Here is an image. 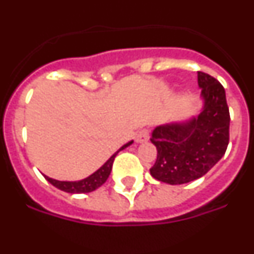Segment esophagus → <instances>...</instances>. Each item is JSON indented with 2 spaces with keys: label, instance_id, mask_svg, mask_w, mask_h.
Wrapping results in <instances>:
<instances>
[{
  "label": "esophagus",
  "instance_id": "1",
  "mask_svg": "<svg viewBox=\"0 0 254 254\" xmlns=\"http://www.w3.org/2000/svg\"><path fill=\"white\" fill-rule=\"evenodd\" d=\"M136 142L138 143H142V142H146L147 140H149V131H147L146 128L143 129H140V131L137 132V134H136Z\"/></svg>",
  "mask_w": 254,
  "mask_h": 254
}]
</instances>
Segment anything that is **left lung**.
Returning <instances> with one entry per match:
<instances>
[{
    "label": "left lung",
    "instance_id": "8db88e82",
    "mask_svg": "<svg viewBox=\"0 0 254 254\" xmlns=\"http://www.w3.org/2000/svg\"><path fill=\"white\" fill-rule=\"evenodd\" d=\"M197 80L201 89L198 114L158 126L150 138L158 150L150 174L167 185L201 178L228 147L230 116L223 85L205 72L197 73Z\"/></svg>",
    "mask_w": 254,
    "mask_h": 254
}]
</instances>
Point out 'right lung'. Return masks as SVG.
Returning <instances> with one entry per match:
<instances>
[{
	"mask_svg": "<svg viewBox=\"0 0 254 254\" xmlns=\"http://www.w3.org/2000/svg\"><path fill=\"white\" fill-rule=\"evenodd\" d=\"M132 143H133V140L125 143L122 147H120V149L117 150L111 158L108 159V160L103 164L99 169L95 170L93 174H90V176L86 177V178L81 179V181H57V179L49 178V177L47 176H44V178H46L51 185L55 186L56 188H58V190H64V192H68V193H89V192H93V190H95L96 188H99L100 186L105 183V181H107L109 174H111L114 158L118 155V152L122 151L126 147H128Z\"/></svg>",
	"mask_w": 254,
	"mask_h": 254,
	"instance_id": "add662e5",
	"label": "right lung"
}]
</instances>
